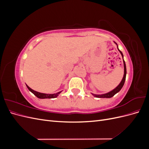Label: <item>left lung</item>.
Here are the masks:
<instances>
[{
    "mask_svg": "<svg viewBox=\"0 0 149 149\" xmlns=\"http://www.w3.org/2000/svg\"><path fill=\"white\" fill-rule=\"evenodd\" d=\"M116 45L117 46H118V44H117L116 42H114ZM118 50L119 51V52L120 53L122 57H124L123 56V53L121 52V51L119 50V49L118 48ZM123 63H124V76H123V78L122 79L121 82L120 83V84L117 86L115 89H114L112 91L106 93V94H92L94 96H95L96 97H100V98H110L112 97V96H114L116 93H118L119 91H120V90L122 89V88L123 87V86L124 84L125 83V77H126V73H127V71H126V66H125V61L124 60V58H123Z\"/></svg>",
    "mask_w": 149,
    "mask_h": 149,
    "instance_id": "left-lung-1",
    "label": "left lung"
}]
</instances>
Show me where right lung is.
<instances>
[{
  "instance_id": "right-lung-1",
  "label": "right lung",
  "mask_w": 149,
  "mask_h": 149,
  "mask_svg": "<svg viewBox=\"0 0 149 149\" xmlns=\"http://www.w3.org/2000/svg\"><path fill=\"white\" fill-rule=\"evenodd\" d=\"M26 87H27V88L29 89V90L30 91H31V93H32L35 96H37L38 98H40V99H46V98H55V97H56L58 95H59V94H60L61 91H60L58 93H55V94H45V93H39V92H37V91H34V90H33L32 89H31L29 86H28L26 84Z\"/></svg>"
}]
</instances>
